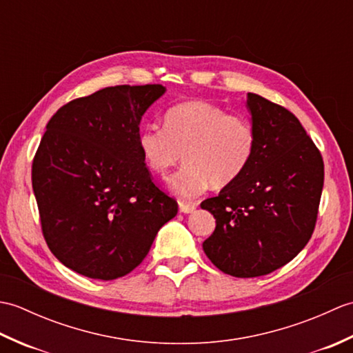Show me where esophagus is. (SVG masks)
I'll use <instances>...</instances> for the list:
<instances>
[{
  "label": "esophagus",
  "instance_id": "esophagus-1",
  "mask_svg": "<svg viewBox=\"0 0 353 353\" xmlns=\"http://www.w3.org/2000/svg\"><path fill=\"white\" fill-rule=\"evenodd\" d=\"M196 208L197 203H192V201H188V203H186V201H181V203H179V209H181V212L183 214H192L196 211Z\"/></svg>",
  "mask_w": 353,
  "mask_h": 353
}]
</instances>
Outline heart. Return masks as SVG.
<instances>
[{
    "label": "heart",
    "mask_w": 353,
    "mask_h": 353,
    "mask_svg": "<svg viewBox=\"0 0 353 353\" xmlns=\"http://www.w3.org/2000/svg\"><path fill=\"white\" fill-rule=\"evenodd\" d=\"M138 147L150 170L167 174L182 159L185 165L168 185L179 197L191 199L209 185L224 188L238 181L249 167L256 130L249 118L203 100L185 101L165 112L163 129L144 125Z\"/></svg>",
    "instance_id": "obj_1"
}]
</instances>
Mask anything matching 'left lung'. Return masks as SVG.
I'll use <instances>...</instances> for the list:
<instances>
[{"instance_id": "obj_1", "label": "left lung", "mask_w": 353, "mask_h": 353, "mask_svg": "<svg viewBox=\"0 0 353 353\" xmlns=\"http://www.w3.org/2000/svg\"><path fill=\"white\" fill-rule=\"evenodd\" d=\"M245 108L256 148L244 174L201 201L215 219L203 250L223 273L256 277L297 256L316 226L323 190L321 154L290 110L256 94Z\"/></svg>"}]
</instances>
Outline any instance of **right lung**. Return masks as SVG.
I'll return each mask as SVG.
<instances>
[{
	"instance_id": "add662e5",
	"label": "right lung",
	"mask_w": 353,
	"mask_h": 353,
	"mask_svg": "<svg viewBox=\"0 0 353 353\" xmlns=\"http://www.w3.org/2000/svg\"><path fill=\"white\" fill-rule=\"evenodd\" d=\"M162 85L110 86L72 100L47 124L33 192L52 254L72 272L112 281L137 268L177 203L152 182L141 119Z\"/></svg>"
}]
</instances>
